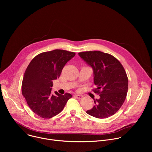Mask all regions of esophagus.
I'll return each instance as SVG.
<instances>
[{
    "instance_id": "obj_1",
    "label": "esophagus",
    "mask_w": 152,
    "mask_h": 152,
    "mask_svg": "<svg viewBox=\"0 0 152 152\" xmlns=\"http://www.w3.org/2000/svg\"><path fill=\"white\" fill-rule=\"evenodd\" d=\"M75 96L76 98H77V99H82V97H83V96H82V95H78V94H75Z\"/></svg>"
}]
</instances>
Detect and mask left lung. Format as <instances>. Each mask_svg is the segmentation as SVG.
<instances>
[{
  "instance_id": "left-lung-1",
  "label": "left lung",
  "mask_w": 152,
  "mask_h": 152,
  "mask_svg": "<svg viewBox=\"0 0 152 152\" xmlns=\"http://www.w3.org/2000/svg\"><path fill=\"white\" fill-rule=\"evenodd\" d=\"M79 55L93 68V91L100 96L95 105L86 113L98 118L115 114L123 105L127 93L128 78L120 62L114 56L100 51L79 53Z\"/></svg>"
}]
</instances>
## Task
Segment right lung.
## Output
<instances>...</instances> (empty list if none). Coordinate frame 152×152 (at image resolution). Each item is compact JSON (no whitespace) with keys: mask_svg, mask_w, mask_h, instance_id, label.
<instances>
[{"mask_svg":"<svg viewBox=\"0 0 152 152\" xmlns=\"http://www.w3.org/2000/svg\"><path fill=\"white\" fill-rule=\"evenodd\" d=\"M75 52L56 49L42 52L31 61L24 74L21 91L31 110L43 118L60 113L72 96L51 92L53 80L59 78L66 63Z\"/></svg>","mask_w":152,"mask_h":152,"instance_id":"right-lung-1","label":"right lung"}]
</instances>
